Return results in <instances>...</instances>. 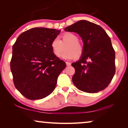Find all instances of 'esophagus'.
<instances>
[{"instance_id":"34e87169","label":"esophagus","mask_w":128,"mask_h":128,"mask_svg":"<svg viewBox=\"0 0 128 128\" xmlns=\"http://www.w3.org/2000/svg\"><path fill=\"white\" fill-rule=\"evenodd\" d=\"M66 66H70V64H71L70 63H69V62H66Z\"/></svg>"}]
</instances>
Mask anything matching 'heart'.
<instances>
[{
	"instance_id": "heart-1",
	"label": "heart",
	"mask_w": 128,
	"mask_h": 128,
	"mask_svg": "<svg viewBox=\"0 0 128 128\" xmlns=\"http://www.w3.org/2000/svg\"><path fill=\"white\" fill-rule=\"evenodd\" d=\"M66 51L62 57L65 59H78L83 54V45L78 41V36L71 32H66L61 36V40L55 38L50 44V48L54 56L58 58L64 50L65 46Z\"/></svg>"
}]
</instances>
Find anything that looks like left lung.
<instances>
[{
	"mask_svg": "<svg viewBox=\"0 0 128 128\" xmlns=\"http://www.w3.org/2000/svg\"><path fill=\"white\" fill-rule=\"evenodd\" d=\"M78 33L83 42V54L73 63L75 73L72 82L82 92L94 93L109 85L115 73V52L111 39L100 26L80 20L64 28Z\"/></svg>",
	"mask_w": 128,
	"mask_h": 128,
	"instance_id": "1",
	"label": "left lung"
}]
</instances>
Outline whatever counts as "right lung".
Masks as SVG:
<instances>
[{"label": "right lung", "mask_w": 128, "mask_h": 128, "mask_svg": "<svg viewBox=\"0 0 128 128\" xmlns=\"http://www.w3.org/2000/svg\"><path fill=\"white\" fill-rule=\"evenodd\" d=\"M60 32L36 27L21 34L13 45L10 69L17 90L28 99H42L55 90L59 74L66 68L54 56L50 44Z\"/></svg>", "instance_id": "right-lung-1"}]
</instances>
